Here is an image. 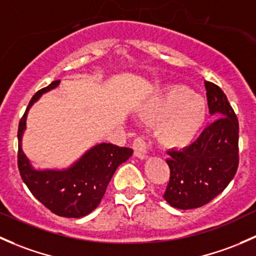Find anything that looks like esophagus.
Returning a JSON list of instances; mask_svg holds the SVG:
<instances>
[{
	"label": "esophagus",
	"instance_id": "esophagus-1",
	"mask_svg": "<svg viewBox=\"0 0 256 256\" xmlns=\"http://www.w3.org/2000/svg\"><path fill=\"white\" fill-rule=\"evenodd\" d=\"M132 148H134V152H135V154L138 158L147 157V148H148V146H147L146 141H144L142 137H136V138L134 140Z\"/></svg>",
	"mask_w": 256,
	"mask_h": 256
}]
</instances>
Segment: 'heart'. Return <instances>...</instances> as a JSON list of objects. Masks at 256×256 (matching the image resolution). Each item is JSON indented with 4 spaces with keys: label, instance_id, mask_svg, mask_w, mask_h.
Returning <instances> with one entry per match:
<instances>
[{
    "label": "heart",
    "instance_id": "obj_1",
    "mask_svg": "<svg viewBox=\"0 0 256 256\" xmlns=\"http://www.w3.org/2000/svg\"><path fill=\"white\" fill-rule=\"evenodd\" d=\"M206 115L204 98L184 86L169 87L150 108V116L162 120L158 126L160 138L174 146L190 144L202 128Z\"/></svg>",
    "mask_w": 256,
    "mask_h": 256
}]
</instances>
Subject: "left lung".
<instances>
[{
  "mask_svg": "<svg viewBox=\"0 0 256 256\" xmlns=\"http://www.w3.org/2000/svg\"><path fill=\"white\" fill-rule=\"evenodd\" d=\"M207 104L214 119L195 142L169 150L168 185L164 200L180 210L198 208L227 188L239 164V122L227 96L217 84L205 80Z\"/></svg>",
  "mask_w": 256,
  "mask_h": 256,
  "instance_id": "obj_1",
  "label": "left lung"
}]
</instances>
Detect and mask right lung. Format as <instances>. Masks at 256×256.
Here are the masks:
<instances>
[{"label": "right lung", "mask_w": 256, "mask_h": 256, "mask_svg": "<svg viewBox=\"0 0 256 256\" xmlns=\"http://www.w3.org/2000/svg\"><path fill=\"white\" fill-rule=\"evenodd\" d=\"M58 83L60 80H54L48 87L38 90L22 116L18 125V169L34 198L52 214L80 218L96 208L116 168L128 160L132 150L112 144H100L64 170H36L32 168L20 144L26 112L42 93L55 88Z\"/></svg>", "instance_id": "right-lung-1"}]
</instances>
